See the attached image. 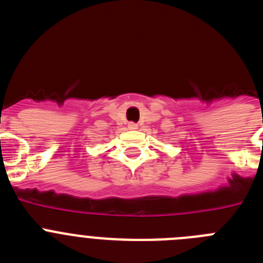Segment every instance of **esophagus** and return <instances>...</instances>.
<instances>
[{
  "mask_svg": "<svg viewBox=\"0 0 263 263\" xmlns=\"http://www.w3.org/2000/svg\"><path fill=\"white\" fill-rule=\"evenodd\" d=\"M127 127H129L130 130H136L138 129V125H137L136 122H129V124H127Z\"/></svg>",
  "mask_w": 263,
  "mask_h": 263,
  "instance_id": "34e87169",
  "label": "esophagus"
}]
</instances>
